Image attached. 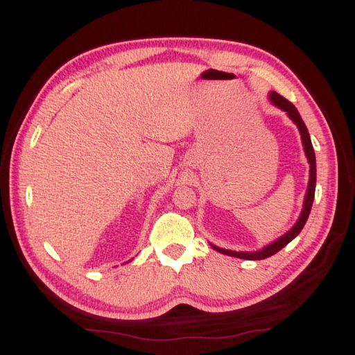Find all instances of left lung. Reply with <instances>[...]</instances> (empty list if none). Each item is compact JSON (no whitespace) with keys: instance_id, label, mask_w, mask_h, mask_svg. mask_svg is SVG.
Returning <instances> with one entry per match:
<instances>
[{"instance_id":"1","label":"left lung","mask_w":355,"mask_h":355,"mask_svg":"<svg viewBox=\"0 0 355 355\" xmlns=\"http://www.w3.org/2000/svg\"><path fill=\"white\" fill-rule=\"evenodd\" d=\"M270 99H271V102L276 105V107L286 111V114L290 116V119L299 128L300 135H302V143H304L305 154L308 157V163H310V183H308V191H306V195H305L304 210H302V214H300L297 223L294 224V227L288 233H285L284 236H281L277 241H275L273 244L267 245L266 248H262V250H259V252H252V253L250 252L224 250V248L212 245L216 252H220L223 254H227V256H235V258H239V259H250V261L266 259V258H268V256H273L275 253H277L279 250H281V248H284L288 243H291V241L299 235L300 230L304 229V225H305V223L308 220V216H310L311 206H313V201H314V191H315V155H314V149H313V143H311V139H310V134H308V130H306V126L304 123L302 117H300V114H299V111L296 110V107H294V105L290 101H286L285 97H282L281 94H277L275 92L270 93Z\"/></svg>"}]
</instances>
